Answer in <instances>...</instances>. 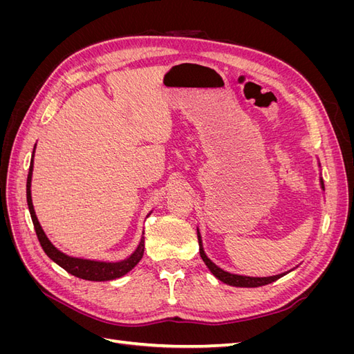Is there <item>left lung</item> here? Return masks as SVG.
<instances>
[{"label":"left lung","instance_id":"left-lung-1","mask_svg":"<svg viewBox=\"0 0 354 354\" xmlns=\"http://www.w3.org/2000/svg\"><path fill=\"white\" fill-rule=\"evenodd\" d=\"M320 183H322V187H324V180H320ZM198 242H199V254L202 257L203 263H205L208 266V269L212 272V274L217 277V279H220L221 282L227 283V285H232V286H245V288H255V286H263V285H267V283H272L274 281L279 279V277H282L283 274H277V276H270V277H248V276H238V274H232V273H227L221 270L220 267H217L216 264H214L208 257L205 255V252H203V248H202V242H201V236H199V232H198Z\"/></svg>","mask_w":354,"mask_h":354}]
</instances>
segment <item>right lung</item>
Returning <instances> with one entry per match:
<instances>
[{
  "label": "right lung",
  "mask_w": 354,
  "mask_h": 354,
  "mask_svg": "<svg viewBox=\"0 0 354 354\" xmlns=\"http://www.w3.org/2000/svg\"><path fill=\"white\" fill-rule=\"evenodd\" d=\"M30 177H32V162L29 165V174L26 181V199H28L30 218H32V223H34L35 233L42 246V250H44V252L50 257V259L55 263H57L62 269H65L68 273L80 277V279L102 282V281H112V279H116V277L124 276L142 260L143 252H145V238H142L140 245H138V248L130 259H127L121 263H100V261L72 259V257H68L63 252H60L59 250H56L55 246H53V243L47 239L44 232H42L38 218L35 216L34 205H32V199H30Z\"/></svg>",
  "instance_id": "obj_1"
}]
</instances>
